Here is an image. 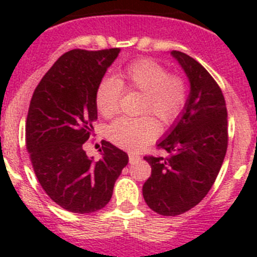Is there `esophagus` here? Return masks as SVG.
Wrapping results in <instances>:
<instances>
[{
	"label": "esophagus",
	"mask_w": 257,
	"mask_h": 257,
	"mask_svg": "<svg viewBox=\"0 0 257 257\" xmlns=\"http://www.w3.org/2000/svg\"><path fill=\"white\" fill-rule=\"evenodd\" d=\"M140 156L139 154L134 153V152H128V160H130V163L136 162V161H139Z\"/></svg>",
	"instance_id": "34e87169"
}]
</instances>
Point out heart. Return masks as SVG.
Masks as SVG:
<instances>
[{
    "label": "heart",
    "instance_id": "b5f03b06",
    "mask_svg": "<svg viewBox=\"0 0 257 257\" xmlns=\"http://www.w3.org/2000/svg\"><path fill=\"white\" fill-rule=\"evenodd\" d=\"M122 88L143 94L142 113H153L163 123H171L187 103V83L176 74H169L162 64L142 59L134 61L117 78L103 79L96 88L95 104L103 117L110 118L118 112ZM160 126L151 115L140 118H118L108 127L109 140L123 149L136 151L153 142Z\"/></svg>",
    "mask_w": 257,
    "mask_h": 257
}]
</instances>
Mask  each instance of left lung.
<instances>
[{"label": "left lung", "instance_id": "8db88e82", "mask_svg": "<svg viewBox=\"0 0 257 257\" xmlns=\"http://www.w3.org/2000/svg\"><path fill=\"white\" fill-rule=\"evenodd\" d=\"M190 85L187 103L157 144L170 154L144 157L152 175L143 196L154 212L176 216L205 198L217 178L228 148V113L221 90L198 61L171 51Z\"/></svg>", "mask_w": 257, "mask_h": 257}]
</instances>
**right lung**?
Segmentation results:
<instances>
[{"mask_svg": "<svg viewBox=\"0 0 257 257\" xmlns=\"http://www.w3.org/2000/svg\"><path fill=\"white\" fill-rule=\"evenodd\" d=\"M119 49L70 50L61 55L36 87L26 126L27 149L47 196L61 208L91 213L105 207L128 156L101 143L94 161L83 144L97 119L95 94Z\"/></svg>", "mask_w": 257, "mask_h": 257, "instance_id": "right-lung-1", "label": "right lung"}]
</instances>
